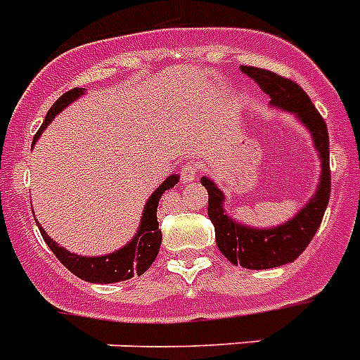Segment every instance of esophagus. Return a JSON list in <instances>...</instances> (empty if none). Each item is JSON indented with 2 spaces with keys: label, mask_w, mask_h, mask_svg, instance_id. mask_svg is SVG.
Here are the masks:
<instances>
[{
  "label": "esophagus",
  "mask_w": 360,
  "mask_h": 360,
  "mask_svg": "<svg viewBox=\"0 0 360 360\" xmlns=\"http://www.w3.org/2000/svg\"><path fill=\"white\" fill-rule=\"evenodd\" d=\"M197 172H198L197 163L188 162L182 169H180V178H182L184 184H189V182H193L195 178H197Z\"/></svg>",
  "instance_id": "34e87169"
}]
</instances>
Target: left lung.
<instances>
[{
	"mask_svg": "<svg viewBox=\"0 0 360 360\" xmlns=\"http://www.w3.org/2000/svg\"><path fill=\"white\" fill-rule=\"evenodd\" d=\"M241 72L252 77L262 91L269 94L271 105L294 113L307 126L321 160L320 186L316 193L295 217L275 229H251L232 219L223 208V191L210 178H200V184L208 189V217L214 223L219 251L236 266L240 264L247 269H269L294 262L320 229L330 195L329 134L326 120L321 119L312 100L297 83L257 66H241Z\"/></svg>",
	"mask_w": 360,
	"mask_h": 360,
	"instance_id": "obj_1",
	"label": "left lung"
}]
</instances>
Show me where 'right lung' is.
I'll list each match as a JSON object with an SVG mask.
<instances>
[{
    "instance_id": "right-lung-1",
    "label": "right lung",
    "mask_w": 360,
    "mask_h": 360,
    "mask_svg": "<svg viewBox=\"0 0 360 360\" xmlns=\"http://www.w3.org/2000/svg\"><path fill=\"white\" fill-rule=\"evenodd\" d=\"M83 93L85 91L82 87H76L63 94L61 98L50 108L44 122L40 126V130L34 135L33 143L46 130V126L56 119V115L61 113L68 103L79 98ZM178 176L172 174L150 195V198L145 204L139 230L134 236V240L128 245L122 247V249H119V251L111 252V255H105V257H82V255H74V252L59 247V243L51 240L42 226H39L40 234H42L44 241L51 249V252L57 257V260L61 262L68 271H72L76 277L83 278V281H87V283H120V281L131 278L134 275H143L152 266V262L156 260L158 252H160V245H162V230H160V223H158L156 215L158 202H160V198H162V195L165 193L167 189L174 188Z\"/></svg>"
}]
</instances>
